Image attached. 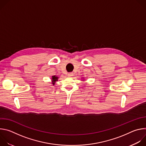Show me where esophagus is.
I'll return each mask as SVG.
<instances>
[{
  "mask_svg": "<svg viewBox=\"0 0 146 146\" xmlns=\"http://www.w3.org/2000/svg\"><path fill=\"white\" fill-rule=\"evenodd\" d=\"M68 76L69 77H71V76H73V74H72V73H68Z\"/></svg>",
  "mask_w": 146,
  "mask_h": 146,
  "instance_id": "1",
  "label": "esophagus"
}]
</instances>
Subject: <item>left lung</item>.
<instances>
[{
	"label": "left lung",
	"mask_w": 146,
	"mask_h": 146,
	"mask_svg": "<svg viewBox=\"0 0 146 146\" xmlns=\"http://www.w3.org/2000/svg\"><path fill=\"white\" fill-rule=\"evenodd\" d=\"M83 79H84V78H83ZM85 80H82V81H84Z\"/></svg>",
	"instance_id": "8db88e82"
}]
</instances>
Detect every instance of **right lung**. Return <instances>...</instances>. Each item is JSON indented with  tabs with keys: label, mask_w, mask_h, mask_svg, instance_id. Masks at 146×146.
I'll return each mask as SVG.
<instances>
[{
	"label": "right lung",
	"mask_w": 146,
	"mask_h": 146,
	"mask_svg": "<svg viewBox=\"0 0 146 146\" xmlns=\"http://www.w3.org/2000/svg\"><path fill=\"white\" fill-rule=\"evenodd\" d=\"M58 78H59V77L58 76H52V77H51V81H52V82L51 83H52V84L53 86H54L55 84L56 83V82L58 81Z\"/></svg>",
	"instance_id": "add662e5"
}]
</instances>
